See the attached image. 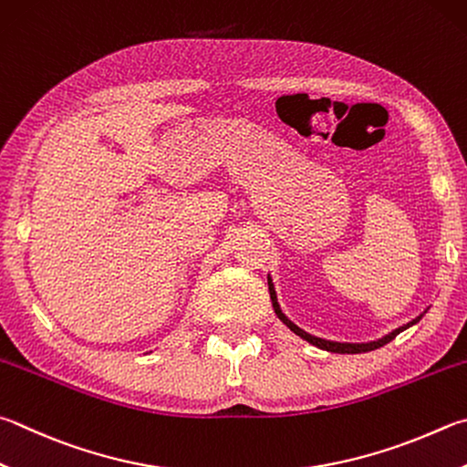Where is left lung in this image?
Listing matches in <instances>:
<instances>
[{"mask_svg":"<svg viewBox=\"0 0 467 467\" xmlns=\"http://www.w3.org/2000/svg\"><path fill=\"white\" fill-rule=\"evenodd\" d=\"M267 284H269V296H271V304H274V310H275V315H277V318L284 322V325L292 330V333H296L298 337H302L304 341H308L310 345H315V347H318V349H325V351H330V353H368V351H374V349H379V347H384L386 343H389L392 341V338L396 337V335H400L402 330H406L409 327H412V325H417V322L425 317V312L429 310H425V312H420V315L417 317V318H412L410 322H406L404 327H398L396 330H392V333H388V335H384L381 338H378V341H369V343H338V341H327V338H320V337H315V335H310V333H306V330L304 328H300L298 325H294V322L287 318L284 312H282V308H279V302H277V294H275V287H274V282H271V277L267 275Z\"/></svg>","mask_w":467,"mask_h":467,"instance_id":"obj_1","label":"left lung"}]
</instances>
